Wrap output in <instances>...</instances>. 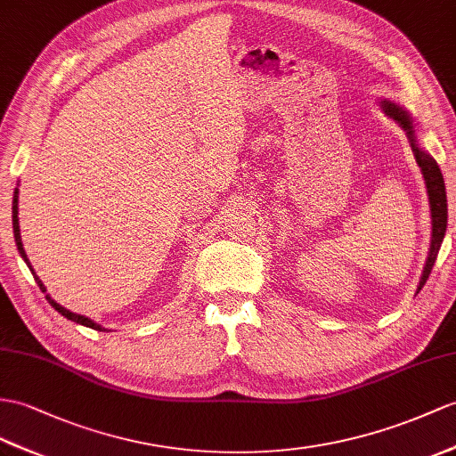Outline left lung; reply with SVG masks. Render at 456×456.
<instances>
[{
  "mask_svg": "<svg viewBox=\"0 0 456 456\" xmlns=\"http://www.w3.org/2000/svg\"><path fill=\"white\" fill-rule=\"evenodd\" d=\"M383 112L393 118L398 126H401L410 139V147L414 151L416 162L419 166L421 174H424L426 187H428V197H429V210H431V243H429V255L424 266V273H421V279L418 284V292L424 288L426 281L429 279L433 265H436L437 253L441 249L443 238H445L447 230V191H445V182H443V174L439 170V164L433 160L426 151L418 147L416 141V131H414V119L406 110L396 106L395 102H388V100H381Z\"/></svg>",
  "mask_w": 456,
  "mask_h": 456,
  "instance_id": "1",
  "label": "left lung"
}]
</instances>
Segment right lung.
<instances>
[{
	"instance_id": "add662e5",
	"label": "right lung",
	"mask_w": 456,
	"mask_h": 456,
	"mask_svg": "<svg viewBox=\"0 0 456 456\" xmlns=\"http://www.w3.org/2000/svg\"><path fill=\"white\" fill-rule=\"evenodd\" d=\"M19 190H15V195H13V234H15V243H17V249H19V253H20V257L25 259V263L28 265V269L32 271V266H30V263H28V257H27V253H25V249H23V241H20V230H19ZM32 274H35V281H37V284L40 286V290L42 292H46V288H44V284H42V281L38 279L37 276V273L32 271ZM46 299L50 302V305L55 309V312L58 314H61L63 317H68V319H71V321H75V323H79V325H85V327H91V329H94V330H104V327H100L98 323H94L93 319H88V317H85V315H77V314H73V312H69V309H65V307H61L60 304H55L53 299L46 294Z\"/></svg>"
}]
</instances>
